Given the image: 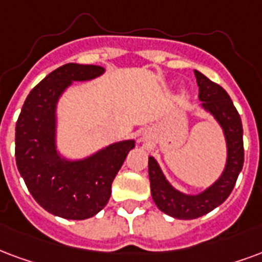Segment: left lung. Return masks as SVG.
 <instances>
[{"label":"left lung","mask_w":262,"mask_h":262,"mask_svg":"<svg viewBox=\"0 0 262 262\" xmlns=\"http://www.w3.org/2000/svg\"><path fill=\"white\" fill-rule=\"evenodd\" d=\"M194 75L201 106L214 116L224 130L228 157L220 179L199 194H185L176 190L166 180L158 162L152 157H148V176L152 200L162 212L176 220H194L222 204L233 190L245 162L243 126L229 94L220 84L211 82L201 72L194 71Z\"/></svg>","instance_id":"left-lung-1"}]
</instances>
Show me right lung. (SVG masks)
Here are the masks:
<instances>
[{
    "label": "right lung",
    "mask_w": 262,
    "mask_h": 262,
    "mask_svg": "<svg viewBox=\"0 0 262 262\" xmlns=\"http://www.w3.org/2000/svg\"><path fill=\"white\" fill-rule=\"evenodd\" d=\"M98 65H62L33 89L16 122L15 157L33 199L50 214L87 220L104 208L111 186L135 140L110 144L96 154L71 161L57 151V104L72 82L104 73Z\"/></svg>",
    "instance_id": "add662e5"
}]
</instances>
